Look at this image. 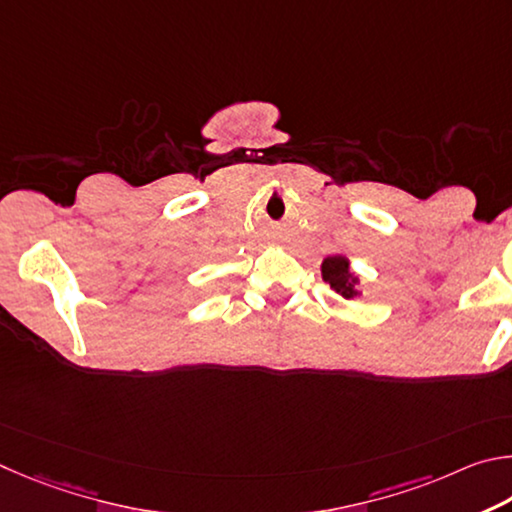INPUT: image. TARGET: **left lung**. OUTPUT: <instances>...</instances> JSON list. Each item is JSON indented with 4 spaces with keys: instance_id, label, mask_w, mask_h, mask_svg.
<instances>
[{
    "instance_id": "8db88e82",
    "label": "left lung",
    "mask_w": 512,
    "mask_h": 512,
    "mask_svg": "<svg viewBox=\"0 0 512 512\" xmlns=\"http://www.w3.org/2000/svg\"><path fill=\"white\" fill-rule=\"evenodd\" d=\"M321 276H324V281L330 288L337 294H342L344 299L360 297V290H357L360 279L351 272L346 256H328L324 265H321Z\"/></svg>"
}]
</instances>
